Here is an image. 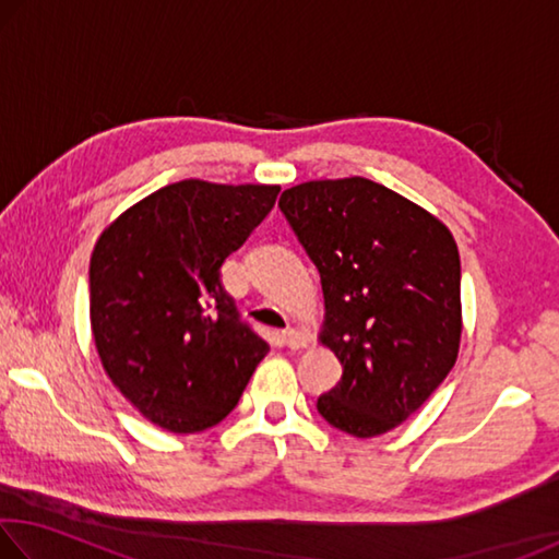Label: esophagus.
I'll list each match as a JSON object with an SVG mask.
<instances>
[{"instance_id":"esophagus-1","label":"esophagus","mask_w":559,"mask_h":559,"mask_svg":"<svg viewBox=\"0 0 559 559\" xmlns=\"http://www.w3.org/2000/svg\"><path fill=\"white\" fill-rule=\"evenodd\" d=\"M283 343H286V347H290V349H302V347H308L310 337H308V333H302V330H298V328H288L286 333H283Z\"/></svg>"}]
</instances>
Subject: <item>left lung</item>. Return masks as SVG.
<instances>
[{"label":"left lung","mask_w":559,"mask_h":559,"mask_svg":"<svg viewBox=\"0 0 559 559\" xmlns=\"http://www.w3.org/2000/svg\"><path fill=\"white\" fill-rule=\"evenodd\" d=\"M278 206L320 273V343L343 365L318 412L357 439L392 431L456 365V241L437 216L365 177L296 185Z\"/></svg>","instance_id":"1"}]
</instances>
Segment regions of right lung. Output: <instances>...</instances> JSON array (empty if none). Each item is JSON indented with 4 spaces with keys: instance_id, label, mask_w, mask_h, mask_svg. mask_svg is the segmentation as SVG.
I'll return each mask as SVG.
<instances>
[{
    "instance_id": "1",
    "label": "right lung",
    "mask_w": 559,
    "mask_h": 559,
    "mask_svg": "<svg viewBox=\"0 0 559 559\" xmlns=\"http://www.w3.org/2000/svg\"><path fill=\"white\" fill-rule=\"evenodd\" d=\"M278 185L204 179L157 189L98 236L91 330L103 370L159 429L219 424L269 345L241 323L222 263L263 222Z\"/></svg>"
}]
</instances>
